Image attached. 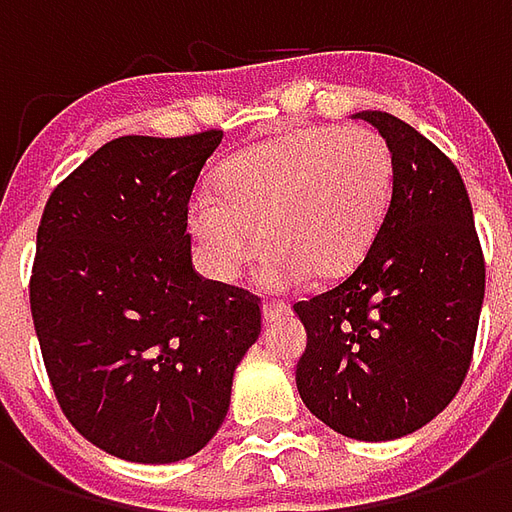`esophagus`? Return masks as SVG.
Segmentation results:
<instances>
[{
  "mask_svg": "<svg viewBox=\"0 0 512 512\" xmlns=\"http://www.w3.org/2000/svg\"><path fill=\"white\" fill-rule=\"evenodd\" d=\"M288 312L290 307L285 301H266V304H263V323L279 321V318H285Z\"/></svg>",
  "mask_w": 512,
  "mask_h": 512,
  "instance_id": "esophagus-1",
  "label": "esophagus"
}]
</instances>
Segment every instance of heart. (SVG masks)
<instances>
[{
  "mask_svg": "<svg viewBox=\"0 0 512 512\" xmlns=\"http://www.w3.org/2000/svg\"><path fill=\"white\" fill-rule=\"evenodd\" d=\"M395 161L367 128H307L238 150L189 202V230L216 279H233L263 238L271 290L359 266L392 202ZM261 235H256V230Z\"/></svg>",
  "mask_w": 512,
  "mask_h": 512,
  "instance_id": "heart-1",
  "label": "heart"
}]
</instances>
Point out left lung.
Masks as SVG:
<instances>
[{
  "mask_svg": "<svg viewBox=\"0 0 512 512\" xmlns=\"http://www.w3.org/2000/svg\"><path fill=\"white\" fill-rule=\"evenodd\" d=\"M395 161L392 202L365 260L293 312L307 332L296 386L356 441L414 433L458 395L483 310L485 263L461 172L389 112L365 109Z\"/></svg>",
  "mask_w": 512,
  "mask_h": 512,
  "instance_id": "left-lung-1",
  "label": "left lung"
}]
</instances>
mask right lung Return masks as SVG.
Returning a JSON list of instances; mask_svg holds the SVG:
<instances>
[{
	"instance_id": "add662e5",
	"label": "right lung",
	"mask_w": 512,
	"mask_h": 512,
	"mask_svg": "<svg viewBox=\"0 0 512 512\" xmlns=\"http://www.w3.org/2000/svg\"><path fill=\"white\" fill-rule=\"evenodd\" d=\"M222 136L112 139L40 219L29 304L49 381L73 428L123 461L200 452L260 334L257 299L191 266L189 197Z\"/></svg>"
}]
</instances>
